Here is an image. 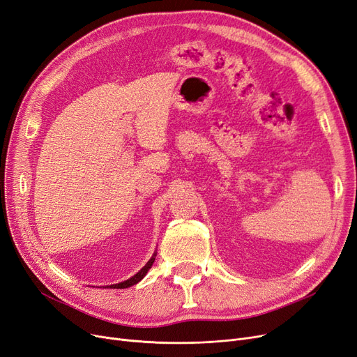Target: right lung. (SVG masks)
Listing matches in <instances>:
<instances>
[{"instance_id": "add662e5", "label": "right lung", "mask_w": 357, "mask_h": 357, "mask_svg": "<svg viewBox=\"0 0 357 357\" xmlns=\"http://www.w3.org/2000/svg\"><path fill=\"white\" fill-rule=\"evenodd\" d=\"M156 255H158V252H154V254L151 255V258L147 261V264H146L140 271H138L137 274H134L132 277H130L128 280H126V282H121V283H116V284H109V286H106L105 289H127V287H131V286L137 284L138 282H142L143 278L146 277V274L149 273V270L151 268L154 259H156Z\"/></svg>"}]
</instances>
